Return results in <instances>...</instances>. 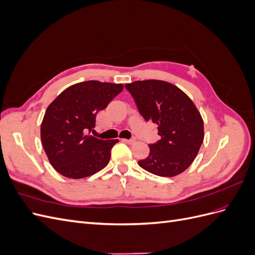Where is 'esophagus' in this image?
<instances>
[{"mask_svg": "<svg viewBox=\"0 0 255 255\" xmlns=\"http://www.w3.org/2000/svg\"><path fill=\"white\" fill-rule=\"evenodd\" d=\"M125 140L126 142H128V143H129V144H133V143H135L136 142V139L135 138H130V139H123Z\"/></svg>", "mask_w": 255, "mask_h": 255, "instance_id": "1", "label": "esophagus"}]
</instances>
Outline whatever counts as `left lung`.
<instances>
[{"instance_id":"obj_1","label":"left lung","mask_w":255,"mask_h":255,"mask_svg":"<svg viewBox=\"0 0 255 255\" xmlns=\"http://www.w3.org/2000/svg\"><path fill=\"white\" fill-rule=\"evenodd\" d=\"M126 88L143 119L158 126L160 136L149 144L148 157L138 165L159 176H174L186 170L204 138L203 120L195 104L180 88L164 81H137Z\"/></svg>"}]
</instances>
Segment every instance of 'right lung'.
Wrapping results in <instances>:
<instances>
[{
    "label": "right lung",
    "instance_id": "obj_1",
    "mask_svg": "<svg viewBox=\"0 0 255 255\" xmlns=\"http://www.w3.org/2000/svg\"><path fill=\"white\" fill-rule=\"evenodd\" d=\"M123 85L87 81L65 89L45 111L41 141L55 170L70 179L97 173L109 164L118 139L103 140L90 135L97 114L119 95Z\"/></svg>",
    "mask_w": 255,
    "mask_h": 255
}]
</instances>
